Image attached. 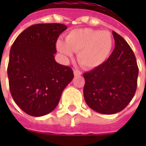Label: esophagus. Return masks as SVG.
Listing matches in <instances>:
<instances>
[{
  "label": "esophagus",
  "instance_id": "34e87169",
  "mask_svg": "<svg viewBox=\"0 0 146 146\" xmlns=\"http://www.w3.org/2000/svg\"><path fill=\"white\" fill-rule=\"evenodd\" d=\"M73 73H74V76H80V75H81V74H82V73L78 70H73Z\"/></svg>",
  "mask_w": 146,
  "mask_h": 146
}]
</instances>
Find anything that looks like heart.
Here are the masks:
<instances>
[{"instance_id":"heart-1","label":"heart","mask_w":146,"mask_h":146,"mask_svg":"<svg viewBox=\"0 0 146 146\" xmlns=\"http://www.w3.org/2000/svg\"><path fill=\"white\" fill-rule=\"evenodd\" d=\"M113 46V36L109 31L92 28H82L70 31L65 37V43L57 42V49L70 57L77 53V61L85 69L99 66L107 59Z\"/></svg>"}]
</instances>
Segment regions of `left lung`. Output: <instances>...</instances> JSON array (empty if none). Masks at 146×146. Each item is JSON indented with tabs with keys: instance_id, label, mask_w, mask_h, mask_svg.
Segmentation results:
<instances>
[{
	"instance_id": "left-lung-1",
	"label": "left lung",
	"mask_w": 146,
	"mask_h": 146,
	"mask_svg": "<svg viewBox=\"0 0 146 146\" xmlns=\"http://www.w3.org/2000/svg\"><path fill=\"white\" fill-rule=\"evenodd\" d=\"M115 48L107 60L83 76L84 96L89 107L102 114L120 112L137 89L138 67L131 47L113 31Z\"/></svg>"
}]
</instances>
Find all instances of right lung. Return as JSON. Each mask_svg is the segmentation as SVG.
I'll use <instances>...</instances> for the list:
<instances>
[{"label": "right lung", "instance_id": "1", "mask_svg": "<svg viewBox=\"0 0 146 146\" xmlns=\"http://www.w3.org/2000/svg\"><path fill=\"white\" fill-rule=\"evenodd\" d=\"M66 29L60 23L35 24L22 32L11 46L8 66L10 92L18 106L30 116L53 111L73 80L72 69L54 60L56 41Z\"/></svg>", "mask_w": 146, "mask_h": 146}]
</instances>
